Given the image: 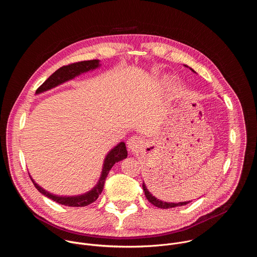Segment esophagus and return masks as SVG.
I'll return each instance as SVG.
<instances>
[{
	"label": "esophagus",
	"mask_w": 257,
	"mask_h": 257,
	"mask_svg": "<svg viewBox=\"0 0 257 257\" xmlns=\"http://www.w3.org/2000/svg\"><path fill=\"white\" fill-rule=\"evenodd\" d=\"M127 144H128V150L131 153H137L141 149L142 140L137 136H132L129 138Z\"/></svg>",
	"instance_id": "1"
}]
</instances>
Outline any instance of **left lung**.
Segmentation results:
<instances>
[{
  "instance_id": "left-lung-1",
  "label": "left lung",
  "mask_w": 257,
  "mask_h": 257,
  "mask_svg": "<svg viewBox=\"0 0 257 257\" xmlns=\"http://www.w3.org/2000/svg\"><path fill=\"white\" fill-rule=\"evenodd\" d=\"M185 66H186V65H185ZM186 67H187V66H186ZM190 69H191V68H190ZM191 71L195 72L193 69H191ZM142 188H143L144 194H145L146 198H148V200H149L152 204H154L155 206L160 207V208H172V207L186 205V204H188L189 202H191V201H184V202H166V201L160 200V199H158L157 197H155V196L149 191V189L146 188V186H145V184H144V182H143V184H142Z\"/></svg>"
}]
</instances>
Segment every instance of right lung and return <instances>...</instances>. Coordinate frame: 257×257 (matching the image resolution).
<instances>
[{"mask_svg":"<svg viewBox=\"0 0 257 257\" xmlns=\"http://www.w3.org/2000/svg\"><path fill=\"white\" fill-rule=\"evenodd\" d=\"M99 66H100L99 60L82 61V62H78V63H73V64H70L67 66H63L60 69H58L55 73H53V74L38 89H36V94L50 90L66 81L72 80L73 78L79 76L80 74H82V73H86L88 71L94 70V69L98 68ZM127 154L128 153L126 150L125 142L118 143L114 149L109 151L103 161L101 174H100L98 182L96 183V185L91 190H89L86 193L81 194V195H76V196L55 195V194L50 193L49 191L45 190L44 188H42L39 184H36L30 175H29V177L33 183V185L35 186V188L38 189L43 195L47 196L48 198H50L60 204L66 205V206H74V207L86 206V205L94 202L98 198L99 194L101 193V191L103 189L104 182H105V179H106V176H107L109 170L112 169V167L116 163L126 159Z\"/></svg>","mask_w":257,"mask_h":257,"instance_id":"1","label":"right lung"}]
</instances>
